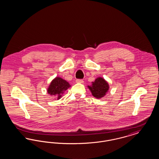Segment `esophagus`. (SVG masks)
<instances>
[{
  "label": "esophagus",
  "instance_id": "1",
  "mask_svg": "<svg viewBox=\"0 0 159 159\" xmlns=\"http://www.w3.org/2000/svg\"><path fill=\"white\" fill-rule=\"evenodd\" d=\"M76 83H83V80L82 79H77L76 80Z\"/></svg>",
  "mask_w": 159,
  "mask_h": 159
}]
</instances>
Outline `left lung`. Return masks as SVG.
<instances>
[{
	"label": "left lung",
	"instance_id": "obj_1",
	"mask_svg": "<svg viewBox=\"0 0 159 159\" xmlns=\"http://www.w3.org/2000/svg\"><path fill=\"white\" fill-rule=\"evenodd\" d=\"M91 91L92 95L96 98H103L109 90V84L104 79L99 77L94 82H92L91 86H88Z\"/></svg>",
	"mask_w": 159,
	"mask_h": 159
}]
</instances>
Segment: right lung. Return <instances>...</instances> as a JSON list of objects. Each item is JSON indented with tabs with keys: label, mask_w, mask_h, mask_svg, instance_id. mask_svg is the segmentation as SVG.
I'll use <instances>...</instances> for the list:
<instances>
[{
	"label": "right lung",
	"mask_w": 159,
	"mask_h": 159,
	"mask_svg": "<svg viewBox=\"0 0 159 159\" xmlns=\"http://www.w3.org/2000/svg\"><path fill=\"white\" fill-rule=\"evenodd\" d=\"M71 86L68 82L60 77H56L50 83L47 92L51 95H53L57 99H60L64 92Z\"/></svg>",
	"instance_id": "right-lung-1"
}]
</instances>
